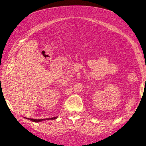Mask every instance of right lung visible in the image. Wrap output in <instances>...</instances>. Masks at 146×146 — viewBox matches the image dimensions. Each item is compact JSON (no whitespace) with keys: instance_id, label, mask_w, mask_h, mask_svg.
Wrapping results in <instances>:
<instances>
[{"instance_id":"add662e5","label":"right lung","mask_w":146,"mask_h":146,"mask_svg":"<svg viewBox=\"0 0 146 146\" xmlns=\"http://www.w3.org/2000/svg\"><path fill=\"white\" fill-rule=\"evenodd\" d=\"M56 117H53V118H44V119H33V118H27L28 119H29L31 121H34V122H40V121H44V120H48V119H56Z\"/></svg>"}]
</instances>
